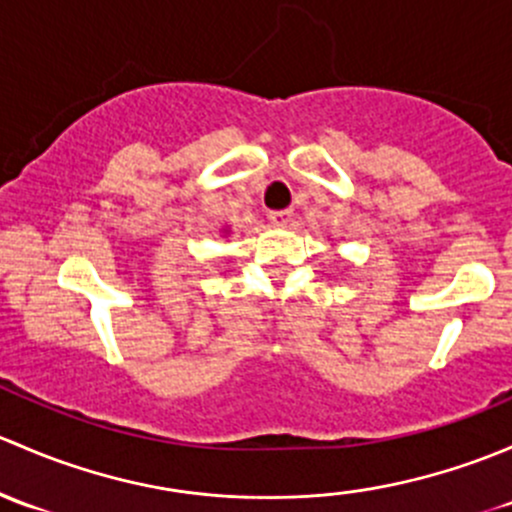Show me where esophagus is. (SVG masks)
Returning <instances> with one entry per match:
<instances>
[{"instance_id":"1","label":"esophagus","mask_w":512,"mask_h":512,"mask_svg":"<svg viewBox=\"0 0 512 512\" xmlns=\"http://www.w3.org/2000/svg\"><path fill=\"white\" fill-rule=\"evenodd\" d=\"M268 219H271L276 226H286V224H291L293 212H291V209H281V212H271V214H268Z\"/></svg>"}]
</instances>
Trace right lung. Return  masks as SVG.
I'll return each mask as SVG.
<instances>
[{
    "instance_id": "add662e5",
    "label": "right lung",
    "mask_w": 512,
    "mask_h": 512,
    "mask_svg": "<svg viewBox=\"0 0 512 512\" xmlns=\"http://www.w3.org/2000/svg\"><path fill=\"white\" fill-rule=\"evenodd\" d=\"M224 234H226V229H224Z\"/></svg>"
}]
</instances>
